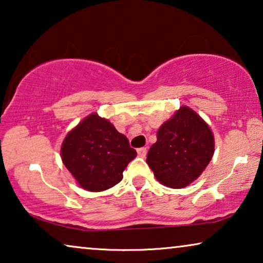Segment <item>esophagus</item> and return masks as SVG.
Masks as SVG:
<instances>
[{
	"label": "esophagus",
	"mask_w": 263,
	"mask_h": 263,
	"mask_svg": "<svg viewBox=\"0 0 263 263\" xmlns=\"http://www.w3.org/2000/svg\"><path fill=\"white\" fill-rule=\"evenodd\" d=\"M146 153H147V148H146V147H141V148H138L139 157L145 158V157H146Z\"/></svg>",
	"instance_id": "obj_1"
}]
</instances>
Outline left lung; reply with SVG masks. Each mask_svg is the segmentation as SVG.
<instances>
[{
  "label": "left lung",
  "mask_w": 263,
  "mask_h": 263,
  "mask_svg": "<svg viewBox=\"0 0 263 263\" xmlns=\"http://www.w3.org/2000/svg\"><path fill=\"white\" fill-rule=\"evenodd\" d=\"M214 153V138L195 111L182 106L157 133L147 164L161 184L181 189L202 174Z\"/></svg>",
  "instance_id": "left-lung-1"
}]
</instances>
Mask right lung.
<instances>
[{"label": "right lung", "mask_w": 263, "mask_h": 263, "mask_svg": "<svg viewBox=\"0 0 263 263\" xmlns=\"http://www.w3.org/2000/svg\"><path fill=\"white\" fill-rule=\"evenodd\" d=\"M61 154L79 185L103 192L121 181L136 151L109 121L93 114L68 133Z\"/></svg>", "instance_id": "obj_1"}]
</instances>
